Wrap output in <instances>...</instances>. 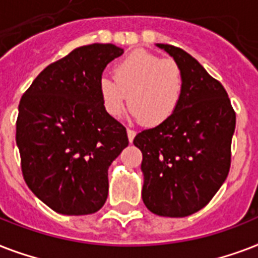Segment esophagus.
Segmentation results:
<instances>
[{
	"label": "esophagus",
	"mask_w": 258,
	"mask_h": 258,
	"mask_svg": "<svg viewBox=\"0 0 258 258\" xmlns=\"http://www.w3.org/2000/svg\"><path fill=\"white\" fill-rule=\"evenodd\" d=\"M126 133H127V139H129V141H133V139H135V136H136V132L133 131V129H131V127H127V131H126Z\"/></svg>",
	"instance_id": "34e87169"
}]
</instances>
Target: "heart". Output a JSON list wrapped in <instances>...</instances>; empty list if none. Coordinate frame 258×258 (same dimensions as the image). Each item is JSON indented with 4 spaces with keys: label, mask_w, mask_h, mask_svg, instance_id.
Here are the masks:
<instances>
[{
    "label": "heart",
    "mask_w": 258,
    "mask_h": 258,
    "mask_svg": "<svg viewBox=\"0 0 258 258\" xmlns=\"http://www.w3.org/2000/svg\"><path fill=\"white\" fill-rule=\"evenodd\" d=\"M184 94V78L173 59H161L137 49L113 67V81L99 79V95L111 117H119L125 102L133 114L147 125H159L171 118Z\"/></svg>",
    "instance_id": "obj_1"
}]
</instances>
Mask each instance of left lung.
Wrapping results in <instances>:
<instances>
[{
    "instance_id": "1",
    "label": "left lung",
    "mask_w": 258,
    "mask_h": 258,
    "mask_svg": "<svg viewBox=\"0 0 258 258\" xmlns=\"http://www.w3.org/2000/svg\"><path fill=\"white\" fill-rule=\"evenodd\" d=\"M157 47L180 66L184 94L171 118L140 132L133 144L143 153L148 210L181 218L203 209L226 180L235 111L221 82L197 59L175 45Z\"/></svg>"
}]
</instances>
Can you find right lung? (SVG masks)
Masks as SVG:
<instances>
[{
    "label": "right lung",
    "mask_w": 258,
    "mask_h": 258,
    "mask_svg": "<svg viewBox=\"0 0 258 258\" xmlns=\"http://www.w3.org/2000/svg\"><path fill=\"white\" fill-rule=\"evenodd\" d=\"M122 53L113 44L75 48L47 66L21 97L16 143L24 180L56 213L93 214L106 202L107 169L129 140L103 107L99 79Z\"/></svg>",
    "instance_id": "obj_1"
}]
</instances>
